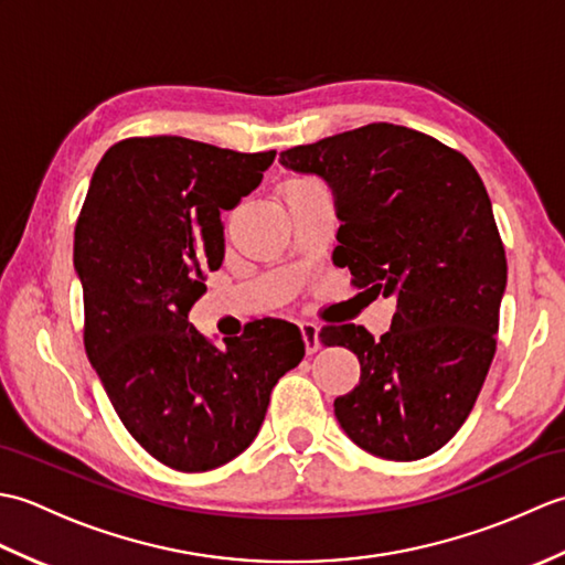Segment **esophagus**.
I'll return each instance as SVG.
<instances>
[{
    "label": "esophagus",
    "mask_w": 565,
    "mask_h": 565,
    "mask_svg": "<svg viewBox=\"0 0 565 565\" xmlns=\"http://www.w3.org/2000/svg\"><path fill=\"white\" fill-rule=\"evenodd\" d=\"M301 338H303V344H306V352L308 354H316L318 350H320V342H318V326L316 322H308V320H303L301 326Z\"/></svg>",
    "instance_id": "esophagus-1"
}]
</instances>
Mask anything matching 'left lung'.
I'll use <instances>...</instances> for the list:
<instances>
[{
    "label": "left lung",
    "mask_w": 565,
    "mask_h": 565,
    "mask_svg": "<svg viewBox=\"0 0 565 565\" xmlns=\"http://www.w3.org/2000/svg\"><path fill=\"white\" fill-rule=\"evenodd\" d=\"M279 162L330 184L342 223L332 262L352 286L395 296L381 340L362 326L320 330L362 364L334 417L369 454L425 459L466 423L495 356L508 259L483 179L459 150L393 124L289 148Z\"/></svg>",
    "instance_id": "obj_1"
}]
</instances>
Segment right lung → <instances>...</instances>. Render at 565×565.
<instances>
[{"instance_id":"add662e5","label":"right lung","mask_w":565,"mask_h":565,"mask_svg":"<svg viewBox=\"0 0 565 565\" xmlns=\"http://www.w3.org/2000/svg\"><path fill=\"white\" fill-rule=\"evenodd\" d=\"M276 150L235 152L158 136L116 142L94 170L75 225L84 350L134 439L174 471L243 454L269 395L301 364V330L249 322L225 347L189 322L223 262L221 211L257 189Z\"/></svg>"}]
</instances>
